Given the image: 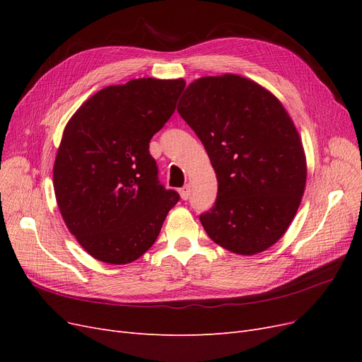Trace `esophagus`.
<instances>
[{"mask_svg":"<svg viewBox=\"0 0 362 362\" xmlns=\"http://www.w3.org/2000/svg\"><path fill=\"white\" fill-rule=\"evenodd\" d=\"M180 196H181V199H184V201L189 199V196H190V187H189V185H184L182 189H180Z\"/></svg>","mask_w":362,"mask_h":362,"instance_id":"obj_1","label":"esophagus"}]
</instances>
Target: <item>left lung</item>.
I'll use <instances>...</instances> for the list:
<instances>
[{
    "label": "left lung",
    "instance_id": "obj_1",
    "mask_svg": "<svg viewBox=\"0 0 362 362\" xmlns=\"http://www.w3.org/2000/svg\"><path fill=\"white\" fill-rule=\"evenodd\" d=\"M177 110L216 172V204L199 216L208 237L238 255L275 245L306 184L302 140L281 101L255 81L225 74L189 84Z\"/></svg>",
    "mask_w": 362,
    "mask_h": 362
}]
</instances>
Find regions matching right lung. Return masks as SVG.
Here are the masks:
<instances>
[{
    "label": "right lung",
    "mask_w": 362,
    "mask_h": 362,
    "mask_svg": "<svg viewBox=\"0 0 362 362\" xmlns=\"http://www.w3.org/2000/svg\"><path fill=\"white\" fill-rule=\"evenodd\" d=\"M184 87L181 78L108 86L64 127L54 192L71 234L95 259L128 264L140 258L180 201L158 182L149 141L173 115Z\"/></svg>",
    "instance_id": "obj_1"
}]
</instances>
